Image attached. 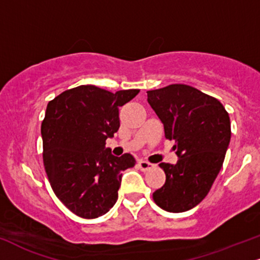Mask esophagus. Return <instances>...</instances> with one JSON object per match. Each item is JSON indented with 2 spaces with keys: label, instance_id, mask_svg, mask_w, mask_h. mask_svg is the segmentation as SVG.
<instances>
[{
  "label": "esophagus",
  "instance_id": "1",
  "mask_svg": "<svg viewBox=\"0 0 260 260\" xmlns=\"http://www.w3.org/2000/svg\"><path fill=\"white\" fill-rule=\"evenodd\" d=\"M137 166H139V169L142 170V171H148V170L152 169L154 165L150 164V162H148V161H145V160H140Z\"/></svg>",
  "mask_w": 260,
  "mask_h": 260
}]
</instances>
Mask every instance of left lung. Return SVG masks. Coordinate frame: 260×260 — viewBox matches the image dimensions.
Returning <instances> with one entry per match:
<instances>
[{
  "mask_svg": "<svg viewBox=\"0 0 260 260\" xmlns=\"http://www.w3.org/2000/svg\"><path fill=\"white\" fill-rule=\"evenodd\" d=\"M147 95L178 155L175 165L159 164L166 181L153 200L168 212H185L204 200L222 169L232 136L229 114L217 99L190 85L171 84Z\"/></svg>",
  "mask_w": 260,
  "mask_h": 260,
  "instance_id": "8db88e82",
  "label": "left lung"
}]
</instances>
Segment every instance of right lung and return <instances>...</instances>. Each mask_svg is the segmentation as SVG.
I'll use <instances>...</instances> for the list:
<instances>
[{
    "instance_id": "1",
    "label": "right lung",
    "mask_w": 260,
    "mask_h": 260,
    "mask_svg": "<svg viewBox=\"0 0 260 260\" xmlns=\"http://www.w3.org/2000/svg\"><path fill=\"white\" fill-rule=\"evenodd\" d=\"M139 91L79 85L48 104L41 126L44 169L57 199L76 216L98 218L117 203L121 171L136 160L129 153L112 155L106 140L119 129V107Z\"/></svg>"
}]
</instances>
